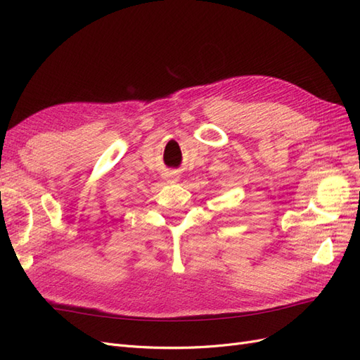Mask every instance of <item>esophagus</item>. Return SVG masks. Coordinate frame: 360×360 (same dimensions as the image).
<instances>
[{
	"instance_id": "obj_1",
	"label": "esophagus",
	"mask_w": 360,
	"mask_h": 360,
	"mask_svg": "<svg viewBox=\"0 0 360 360\" xmlns=\"http://www.w3.org/2000/svg\"><path fill=\"white\" fill-rule=\"evenodd\" d=\"M169 181H177L176 174H169Z\"/></svg>"
}]
</instances>
